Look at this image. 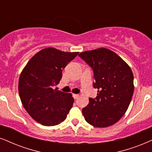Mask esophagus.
Listing matches in <instances>:
<instances>
[{"mask_svg":"<svg viewBox=\"0 0 152 152\" xmlns=\"http://www.w3.org/2000/svg\"><path fill=\"white\" fill-rule=\"evenodd\" d=\"M73 97H74V99H78L79 97V95H78V94H74Z\"/></svg>","mask_w":152,"mask_h":152,"instance_id":"esophagus-1","label":"esophagus"}]
</instances>
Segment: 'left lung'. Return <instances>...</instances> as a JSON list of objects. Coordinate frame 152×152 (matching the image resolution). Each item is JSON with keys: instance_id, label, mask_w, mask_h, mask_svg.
Instances as JSON below:
<instances>
[{"instance_id": "obj_1", "label": "left lung", "mask_w": 152, "mask_h": 152, "mask_svg": "<svg viewBox=\"0 0 152 152\" xmlns=\"http://www.w3.org/2000/svg\"><path fill=\"white\" fill-rule=\"evenodd\" d=\"M93 69L97 96L89 98L82 109L88 124L97 128L112 126L120 120L129 107L134 92L133 74L127 63L114 52L98 48L78 55Z\"/></svg>"}]
</instances>
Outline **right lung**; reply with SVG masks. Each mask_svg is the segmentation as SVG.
Wrapping results in <instances>:
<instances>
[{"instance_id": "1", "label": "right lung", "mask_w": 152, "mask_h": 152, "mask_svg": "<svg viewBox=\"0 0 152 152\" xmlns=\"http://www.w3.org/2000/svg\"><path fill=\"white\" fill-rule=\"evenodd\" d=\"M78 53H66L54 48L41 50L28 61L19 79V94L28 114L45 126L64 121L72 109L71 93L53 89L62 76V70Z\"/></svg>"}]
</instances>
